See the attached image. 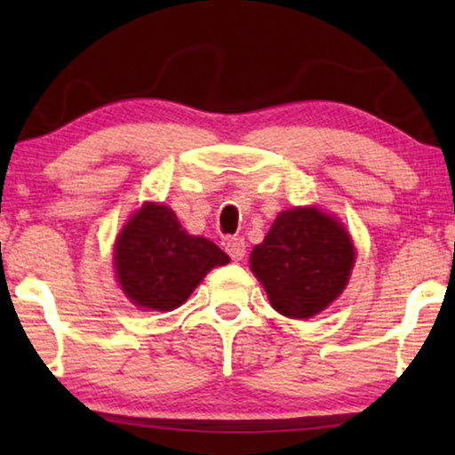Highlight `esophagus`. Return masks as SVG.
Returning <instances> with one entry per match:
<instances>
[{
  "label": "esophagus",
  "instance_id": "obj_1",
  "mask_svg": "<svg viewBox=\"0 0 455 455\" xmlns=\"http://www.w3.org/2000/svg\"><path fill=\"white\" fill-rule=\"evenodd\" d=\"M226 251H228V254H229V259L232 260H242L244 259V254H246V242H244V238H229L228 242H226Z\"/></svg>",
  "mask_w": 455,
  "mask_h": 455
}]
</instances>
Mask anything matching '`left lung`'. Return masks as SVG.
Masks as SVG:
<instances>
[{
	"label": "left lung",
	"mask_w": 455,
	"mask_h": 455,
	"mask_svg": "<svg viewBox=\"0 0 455 455\" xmlns=\"http://www.w3.org/2000/svg\"><path fill=\"white\" fill-rule=\"evenodd\" d=\"M352 265L350 234L315 207L282 211L251 254L271 307L290 319H310L329 307L346 288Z\"/></svg>",
	"instance_id": "8db88e82"
}]
</instances>
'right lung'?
<instances>
[{
	"instance_id": "add662e5",
	"label": "right lung",
	"mask_w": 455,
	"mask_h": 455,
	"mask_svg": "<svg viewBox=\"0 0 455 455\" xmlns=\"http://www.w3.org/2000/svg\"><path fill=\"white\" fill-rule=\"evenodd\" d=\"M117 282L136 307L173 310L201 279L229 263L220 246L186 234L165 204H142L116 242Z\"/></svg>"
}]
</instances>
